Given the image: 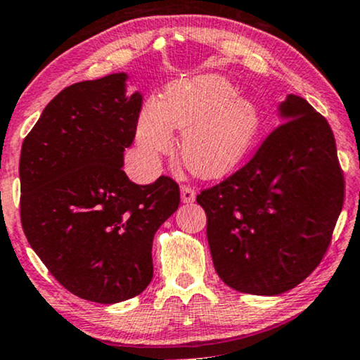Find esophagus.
<instances>
[{
    "label": "esophagus",
    "instance_id": "1",
    "mask_svg": "<svg viewBox=\"0 0 360 360\" xmlns=\"http://www.w3.org/2000/svg\"><path fill=\"white\" fill-rule=\"evenodd\" d=\"M181 199L184 204H192L195 200V191L191 186H181Z\"/></svg>",
    "mask_w": 360,
    "mask_h": 360
}]
</instances>
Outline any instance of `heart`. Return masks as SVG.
<instances>
[{
	"label": "heart",
	"mask_w": 360,
	"mask_h": 360,
	"mask_svg": "<svg viewBox=\"0 0 360 360\" xmlns=\"http://www.w3.org/2000/svg\"><path fill=\"white\" fill-rule=\"evenodd\" d=\"M220 75H200L171 84L161 101H148L136 120V143L148 161L169 153L173 129L182 130L179 153L199 178L229 173L248 153L259 129V112Z\"/></svg>",
	"instance_id": "1"
}]
</instances>
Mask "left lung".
<instances>
[{
  "label": "left lung",
  "mask_w": 360,
  "mask_h": 360,
  "mask_svg": "<svg viewBox=\"0 0 360 360\" xmlns=\"http://www.w3.org/2000/svg\"><path fill=\"white\" fill-rule=\"evenodd\" d=\"M248 163L200 191L217 274L252 295H279L320 264L344 204V176L328 120L300 96Z\"/></svg>",
  "instance_id": "obj_1"
}]
</instances>
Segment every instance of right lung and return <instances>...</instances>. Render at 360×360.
Listing matches in <instances>:
<instances>
[{"instance_id":"obj_1","label":"right lung","mask_w":360,"mask_h":360,"mask_svg":"<svg viewBox=\"0 0 360 360\" xmlns=\"http://www.w3.org/2000/svg\"><path fill=\"white\" fill-rule=\"evenodd\" d=\"M125 79L114 73L65 88L24 139L19 160L30 248L68 292L105 305L148 287L153 236L181 202L168 176L139 186L124 173L141 109Z\"/></svg>"}]
</instances>
